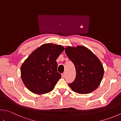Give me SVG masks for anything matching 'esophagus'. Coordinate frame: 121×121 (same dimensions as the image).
<instances>
[{
    "instance_id": "34e87169",
    "label": "esophagus",
    "mask_w": 121,
    "mask_h": 121,
    "mask_svg": "<svg viewBox=\"0 0 121 121\" xmlns=\"http://www.w3.org/2000/svg\"><path fill=\"white\" fill-rule=\"evenodd\" d=\"M62 77L63 78H65V73H63L62 74Z\"/></svg>"
}]
</instances>
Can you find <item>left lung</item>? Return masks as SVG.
<instances>
[{
	"instance_id": "8db88e82",
	"label": "left lung",
	"mask_w": 121,
	"mask_h": 121,
	"mask_svg": "<svg viewBox=\"0 0 121 121\" xmlns=\"http://www.w3.org/2000/svg\"><path fill=\"white\" fill-rule=\"evenodd\" d=\"M65 53L74 65L76 77L69 86L79 94H88L98 88L104 75L103 65L99 58L86 47H66Z\"/></svg>"
}]
</instances>
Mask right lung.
Instances as JSON below:
<instances>
[{
	"label": "right lung",
	"instance_id": "right-lung-1",
	"mask_svg": "<svg viewBox=\"0 0 121 121\" xmlns=\"http://www.w3.org/2000/svg\"><path fill=\"white\" fill-rule=\"evenodd\" d=\"M64 50L61 45L43 44L26 59L21 67V77L29 91L43 94L53 90L61 77L56 60Z\"/></svg>",
	"mask_w": 121,
	"mask_h": 121
}]
</instances>
